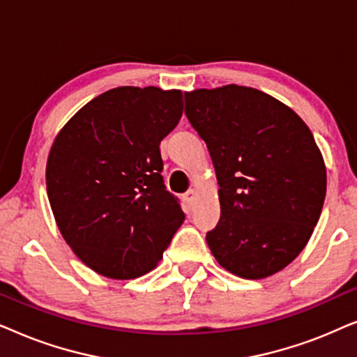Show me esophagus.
<instances>
[{
  "label": "esophagus",
  "mask_w": 357,
  "mask_h": 357,
  "mask_svg": "<svg viewBox=\"0 0 357 357\" xmlns=\"http://www.w3.org/2000/svg\"><path fill=\"white\" fill-rule=\"evenodd\" d=\"M197 197H198L197 190H188V192L183 195V199H185V203L188 204V206H192V204L195 203V199H197Z\"/></svg>",
  "instance_id": "obj_1"
}]
</instances>
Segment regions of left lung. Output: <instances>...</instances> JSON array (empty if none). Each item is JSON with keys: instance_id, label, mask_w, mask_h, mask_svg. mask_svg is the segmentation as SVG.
Returning <instances> with one entry per match:
<instances>
[{"instance_id": "8db88e82", "label": "left lung", "mask_w": 357, "mask_h": 357, "mask_svg": "<svg viewBox=\"0 0 357 357\" xmlns=\"http://www.w3.org/2000/svg\"><path fill=\"white\" fill-rule=\"evenodd\" d=\"M185 114L206 143L221 219L206 242L224 270L245 280L281 271L304 250L326 195L314 135L291 107L253 87L185 92Z\"/></svg>"}]
</instances>
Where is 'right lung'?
Masks as SVG:
<instances>
[{"mask_svg":"<svg viewBox=\"0 0 357 357\" xmlns=\"http://www.w3.org/2000/svg\"><path fill=\"white\" fill-rule=\"evenodd\" d=\"M183 114L182 91L115 87L53 141L47 195L75 255L110 280L154 270L185 214L164 187L159 144Z\"/></svg>","mask_w":357,"mask_h":357,"instance_id":"1","label":"right lung"}]
</instances>
